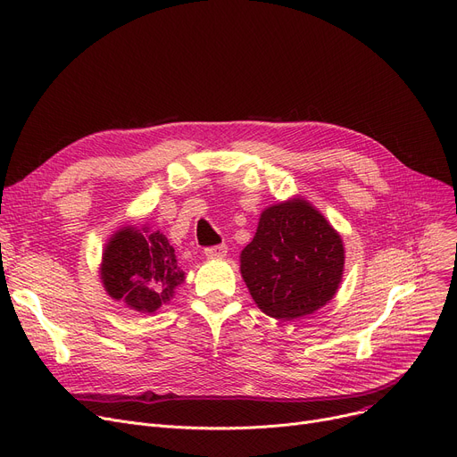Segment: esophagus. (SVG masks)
Masks as SVG:
<instances>
[{
    "instance_id": "34e87169",
    "label": "esophagus",
    "mask_w": 457,
    "mask_h": 457,
    "mask_svg": "<svg viewBox=\"0 0 457 457\" xmlns=\"http://www.w3.org/2000/svg\"><path fill=\"white\" fill-rule=\"evenodd\" d=\"M205 255L209 260H222V257L228 255V246L226 245H216L211 248H205Z\"/></svg>"
}]
</instances>
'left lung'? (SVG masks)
I'll return each instance as SVG.
<instances>
[{
	"mask_svg": "<svg viewBox=\"0 0 457 457\" xmlns=\"http://www.w3.org/2000/svg\"><path fill=\"white\" fill-rule=\"evenodd\" d=\"M342 235L301 195L267 207L241 252L253 303L274 320L306 317L334 299L344 276Z\"/></svg>",
	"mask_w": 457,
	"mask_h": 457,
	"instance_id": "1",
	"label": "left lung"
}]
</instances>
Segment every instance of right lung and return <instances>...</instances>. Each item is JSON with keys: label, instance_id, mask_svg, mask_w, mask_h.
Instances as JSON below:
<instances>
[{"label": "right lung", "instance_id": "obj_1", "mask_svg": "<svg viewBox=\"0 0 457 457\" xmlns=\"http://www.w3.org/2000/svg\"><path fill=\"white\" fill-rule=\"evenodd\" d=\"M98 276L108 296L140 313L168 304L187 278L166 235L147 224H125L112 233Z\"/></svg>", "mask_w": 457, "mask_h": 457}]
</instances>
